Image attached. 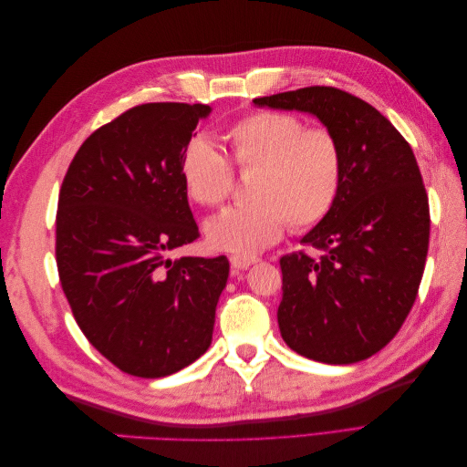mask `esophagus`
<instances>
[{
  "label": "esophagus",
  "instance_id": "esophagus-1",
  "mask_svg": "<svg viewBox=\"0 0 467 467\" xmlns=\"http://www.w3.org/2000/svg\"><path fill=\"white\" fill-rule=\"evenodd\" d=\"M230 263H232L234 271H245V268H249L251 265L259 263V257H253V255H232Z\"/></svg>",
  "mask_w": 467,
  "mask_h": 467
}]
</instances>
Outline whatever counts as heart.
I'll list each match as a JSON object with an SVG mask.
<instances>
[{
    "label": "heart",
    "mask_w": 467,
    "mask_h": 467,
    "mask_svg": "<svg viewBox=\"0 0 467 467\" xmlns=\"http://www.w3.org/2000/svg\"><path fill=\"white\" fill-rule=\"evenodd\" d=\"M239 171H253L251 202L225 208L206 225L208 244L225 253L251 255L278 242L290 223L314 228L329 216L343 187L345 158L327 129H306L288 112L259 110L235 120L223 134ZM179 173L191 201L216 206L232 189V167L206 138L182 150Z\"/></svg>",
    "instance_id": "obj_1"
}]
</instances>
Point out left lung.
<instances>
[{
    "instance_id": "obj_1",
    "label": "left lung",
    "mask_w": 467,
    "mask_h": 467,
    "mask_svg": "<svg viewBox=\"0 0 467 467\" xmlns=\"http://www.w3.org/2000/svg\"><path fill=\"white\" fill-rule=\"evenodd\" d=\"M316 117L343 148L338 199L302 244L317 255L280 259L278 327L298 355L352 364L376 355L415 304L429 251V199L411 146L362 99L304 88L253 99Z\"/></svg>"
}]
</instances>
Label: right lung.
Returning <instances> with one entry per match:
<instances>
[{
  "mask_svg": "<svg viewBox=\"0 0 467 467\" xmlns=\"http://www.w3.org/2000/svg\"><path fill=\"white\" fill-rule=\"evenodd\" d=\"M210 112L201 103L126 110L81 144L62 182V290L88 341L130 376H171L212 343L228 259L167 257L199 237L179 163Z\"/></svg>",
  "mask_w": 467,
  "mask_h": 467,
  "instance_id": "obj_1",
  "label": "right lung"
}]
</instances>
